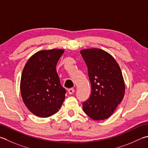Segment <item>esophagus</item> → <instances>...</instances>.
Instances as JSON below:
<instances>
[{"label":"esophagus","mask_w":148,"mask_h":148,"mask_svg":"<svg viewBox=\"0 0 148 148\" xmlns=\"http://www.w3.org/2000/svg\"><path fill=\"white\" fill-rule=\"evenodd\" d=\"M74 91H75V90L73 88H69V90H68V92H69V94H72L74 92Z\"/></svg>","instance_id":"esophagus-1"}]
</instances>
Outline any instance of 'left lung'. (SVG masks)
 Segmentation results:
<instances>
[{"label": "left lung", "instance_id": "obj_1", "mask_svg": "<svg viewBox=\"0 0 148 148\" xmlns=\"http://www.w3.org/2000/svg\"><path fill=\"white\" fill-rule=\"evenodd\" d=\"M80 53L87 66L92 88L83 110L94 121L106 119L123 99L125 84L122 72L114 58L102 49H83Z\"/></svg>", "mask_w": 148, "mask_h": 148}]
</instances>
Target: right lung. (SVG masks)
<instances>
[{
  "instance_id": "add662e5",
  "label": "right lung",
  "mask_w": 148,
  "mask_h": 148,
  "mask_svg": "<svg viewBox=\"0 0 148 148\" xmlns=\"http://www.w3.org/2000/svg\"><path fill=\"white\" fill-rule=\"evenodd\" d=\"M64 53L63 49L37 52L23 69L20 92L25 105L38 117H48L56 114L65 98L66 90L61 85L56 64Z\"/></svg>"
}]
</instances>
